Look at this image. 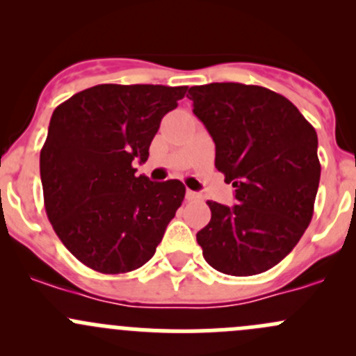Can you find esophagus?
<instances>
[{
  "mask_svg": "<svg viewBox=\"0 0 356 356\" xmlns=\"http://www.w3.org/2000/svg\"><path fill=\"white\" fill-rule=\"evenodd\" d=\"M186 198H188L189 201H198V200H201V195L200 193L188 189V191H186Z\"/></svg>",
  "mask_w": 356,
  "mask_h": 356,
  "instance_id": "34e87169",
  "label": "esophagus"
}]
</instances>
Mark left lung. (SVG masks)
<instances>
[{
	"mask_svg": "<svg viewBox=\"0 0 356 356\" xmlns=\"http://www.w3.org/2000/svg\"><path fill=\"white\" fill-rule=\"evenodd\" d=\"M188 98L238 203L208 201L211 220L196 234L204 260L227 275L261 274L312 220L321 181L317 132L288 98L261 86L211 82L189 89Z\"/></svg>",
	"mask_w": 356,
	"mask_h": 356,
	"instance_id": "left-lung-1",
	"label": "left lung"
}]
</instances>
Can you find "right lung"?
I'll return each instance as SVG.
<instances>
[{
	"mask_svg": "<svg viewBox=\"0 0 356 356\" xmlns=\"http://www.w3.org/2000/svg\"><path fill=\"white\" fill-rule=\"evenodd\" d=\"M188 86L99 84L56 106L41 149L44 207L56 236L102 274H124L155 254L184 200L177 179L136 177L165 113Z\"/></svg>",
	"mask_w": 356,
	"mask_h": 356,
	"instance_id": "1",
	"label": "right lung"
}]
</instances>
